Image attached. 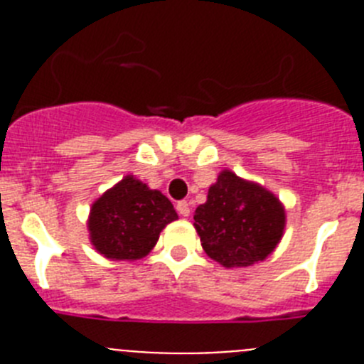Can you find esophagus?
Here are the masks:
<instances>
[{"label":"esophagus","mask_w":364,"mask_h":364,"mask_svg":"<svg viewBox=\"0 0 364 364\" xmlns=\"http://www.w3.org/2000/svg\"><path fill=\"white\" fill-rule=\"evenodd\" d=\"M176 211H178V215H182V217H188L189 215V204L186 200H178L176 202Z\"/></svg>","instance_id":"34e87169"}]
</instances>
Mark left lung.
<instances>
[{
  "label": "left lung",
  "mask_w": 364,
  "mask_h": 364,
  "mask_svg": "<svg viewBox=\"0 0 364 364\" xmlns=\"http://www.w3.org/2000/svg\"><path fill=\"white\" fill-rule=\"evenodd\" d=\"M193 218L204 252L226 268L264 260L284 230L279 198L228 169L218 175Z\"/></svg>",
  "instance_id": "8db88e82"
}]
</instances>
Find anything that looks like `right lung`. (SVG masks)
<instances>
[{
  "label": "right lung",
  "instance_id": "add662e5",
  "mask_svg": "<svg viewBox=\"0 0 364 364\" xmlns=\"http://www.w3.org/2000/svg\"><path fill=\"white\" fill-rule=\"evenodd\" d=\"M176 218L166 195L129 175L92 204L91 242L107 259H142L153 250L160 231Z\"/></svg>",
  "mask_w": 364,
  "mask_h": 364
}]
</instances>
